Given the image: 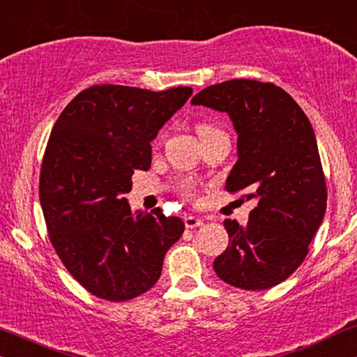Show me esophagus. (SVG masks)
I'll use <instances>...</instances> for the list:
<instances>
[{"label": "esophagus", "mask_w": 357, "mask_h": 357, "mask_svg": "<svg viewBox=\"0 0 357 357\" xmlns=\"http://www.w3.org/2000/svg\"><path fill=\"white\" fill-rule=\"evenodd\" d=\"M202 220L199 217H192V215H188L184 217V225H186V228H197V227H202Z\"/></svg>", "instance_id": "1"}]
</instances>
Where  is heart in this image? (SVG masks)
Instances as JSON below:
<instances>
[{"mask_svg":"<svg viewBox=\"0 0 357 357\" xmlns=\"http://www.w3.org/2000/svg\"><path fill=\"white\" fill-rule=\"evenodd\" d=\"M207 130H217V129H213L212 126H207V123H199V126H197L199 134H201V132H207ZM183 189H184V192L189 194V192H191V189H192V183L186 181L183 184Z\"/></svg>","mask_w":357,"mask_h":357,"instance_id":"b5f03b06","label":"heart"}]
</instances>
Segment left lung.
<instances>
[{
  "label": "left lung",
  "mask_w": 357,
  "mask_h": 357,
  "mask_svg": "<svg viewBox=\"0 0 357 357\" xmlns=\"http://www.w3.org/2000/svg\"><path fill=\"white\" fill-rule=\"evenodd\" d=\"M227 112L238 134V161L228 192L255 201L250 220L223 222L228 246L213 261L223 282L263 291L302 264L326 211V183L312 123L291 94L273 83L230 79L192 98Z\"/></svg>",
  "instance_id": "obj_1"
}]
</instances>
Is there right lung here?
Wrapping results in <instances>:
<instances>
[{"label":"right lung","instance_id":"1","mask_svg":"<svg viewBox=\"0 0 357 357\" xmlns=\"http://www.w3.org/2000/svg\"><path fill=\"white\" fill-rule=\"evenodd\" d=\"M192 89L96 84L71 99L52 129L39 197L50 243L93 296L126 302L151 289L166 251L184 231L179 217L132 213V174L151 165V140Z\"/></svg>","mask_w":357,"mask_h":357}]
</instances>
